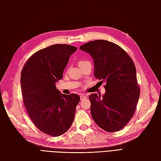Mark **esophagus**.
<instances>
[{
  "label": "esophagus",
  "mask_w": 161,
  "mask_h": 161,
  "mask_svg": "<svg viewBox=\"0 0 161 161\" xmlns=\"http://www.w3.org/2000/svg\"><path fill=\"white\" fill-rule=\"evenodd\" d=\"M86 98H87V97L85 96V95H80V100H81V101H83V100L86 99Z\"/></svg>",
  "instance_id": "obj_1"
}]
</instances>
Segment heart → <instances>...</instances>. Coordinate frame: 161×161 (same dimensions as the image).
Segmentation results:
<instances>
[{"instance_id": "b5f03b06", "label": "heart", "mask_w": 161, "mask_h": 161, "mask_svg": "<svg viewBox=\"0 0 161 161\" xmlns=\"http://www.w3.org/2000/svg\"><path fill=\"white\" fill-rule=\"evenodd\" d=\"M89 63V62H88V61H80V62H79V63Z\"/></svg>"}]
</instances>
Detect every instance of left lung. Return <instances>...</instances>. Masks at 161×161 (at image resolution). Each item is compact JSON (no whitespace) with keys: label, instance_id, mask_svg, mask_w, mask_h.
Here are the masks:
<instances>
[{"label":"left lung","instance_id":"1","mask_svg":"<svg viewBox=\"0 0 161 161\" xmlns=\"http://www.w3.org/2000/svg\"><path fill=\"white\" fill-rule=\"evenodd\" d=\"M80 49L92 57L94 76L106 83L103 95L88 97L92 117L104 130L119 131L132 117L139 98L135 65L123 48L108 41H92Z\"/></svg>","mask_w":161,"mask_h":161}]
</instances>
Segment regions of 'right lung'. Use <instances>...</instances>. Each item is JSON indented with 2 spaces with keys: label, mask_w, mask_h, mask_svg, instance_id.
<instances>
[{
  "label": "right lung",
  "mask_w": 161,
  "mask_h": 161,
  "mask_svg": "<svg viewBox=\"0 0 161 161\" xmlns=\"http://www.w3.org/2000/svg\"><path fill=\"white\" fill-rule=\"evenodd\" d=\"M76 51L69 45H54L32 55L21 72L23 101L33 123L44 133L58 136L74 120L80 97L64 95L57 89L70 55Z\"/></svg>",
  "instance_id": "1"
}]
</instances>
